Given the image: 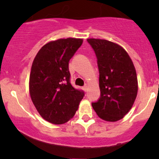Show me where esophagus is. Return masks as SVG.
<instances>
[{
  "label": "esophagus",
  "mask_w": 159,
  "mask_h": 159,
  "mask_svg": "<svg viewBox=\"0 0 159 159\" xmlns=\"http://www.w3.org/2000/svg\"><path fill=\"white\" fill-rule=\"evenodd\" d=\"M83 90H84V91H87V90H88V86H87V84H85V85L84 86V87H83Z\"/></svg>",
  "instance_id": "esophagus-1"
}]
</instances>
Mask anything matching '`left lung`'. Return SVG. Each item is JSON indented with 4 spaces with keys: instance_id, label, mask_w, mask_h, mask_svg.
<instances>
[{
    "instance_id": "8db88e82",
    "label": "left lung",
    "mask_w": 159,
    "mask_h": 159,
    "mask_svg": "<svg viewBox=\"0 0 159 159\" xmlns=\"http://www.w3.org/2000/svg\"><path fill=\"white\" fill-rule=\"evenodd\" d=\"M94 49L99 70L101 97L92 103L98 116L107 121L124 118L137 97L138 79L135 68L127 51L116 43L89 38Z\"/></svg>"
}]
</instances>
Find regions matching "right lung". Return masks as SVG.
I'll use <instances>...</instances> for the list:
<instances>
[{
	"label": "right lung",
	"instance_id": "1",
	"mask_svg": "<svg viewBox=\"0 0 159 159\" xmlns=\"http://www.w3.org/2000/svg\"><path fill=\"white\" fill-rule=\"evenodd\" d=\"M83 43L81 38H61L44 44L35 56L29 93L41 117L54 125L74 117L84 94L70 83L68 62Z\"/></svg>",
	"mask_w": 159,
	"mask_h": 159
}]
</instances>
